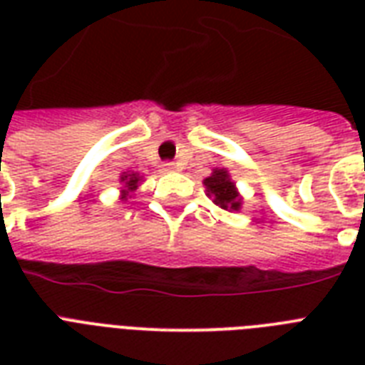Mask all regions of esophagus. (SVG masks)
Here are the masks:
<instances>
[{
    "mask_svg": "<svg viewBox=\"0 0 365 365\" xmlns=\"http://www.w3.org/2000/svg\"><path fill=\"white\" fill-rule=\"evenodd\" d=\"M163 170L176 172V170H182V166L178 165V163H165V165H163Z\"/></svg>",
    "mask_w": 365,
    "mask_h": 365,
    "instance_id": "1",
    "label": "esophagus"
}]
</instances>
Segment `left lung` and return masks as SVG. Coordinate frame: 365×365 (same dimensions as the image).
<instances>
[{
    "label": "left lung",
    "instance_id": "8db88e82",
    "mask_svg": "<svg viewBox=\"0 0 365 365\" xmlns=\"http://www.w3.org/2000/svg\"><path fill=\"white\" fill-rule=\"evenodd\" d=\"M202 183L206 187V195L222 210L239 212L242 208V197L237 189V183L231 180L227 168H214L210 176L202 180Z\"/></svg>",
    "mask_w": 365,
    "mask_h": 365
}]
</instances>
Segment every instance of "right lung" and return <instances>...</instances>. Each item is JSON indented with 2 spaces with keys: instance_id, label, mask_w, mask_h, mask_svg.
<instances>
[{
  "instance_id": "right-lung-1",
  "label": "right lung",
  "mask_w": 365,
  "mask_h": 365,
  "mask_svg": "<svg viewBox=\"0 0 365 365\" xmlns=\"http://www.w3.org/2000/svg\"><path fill=\"white\" fill-rule=\"evenodd\" d=\"M143 182V176H140L138 172L126 170L121 172V176H119V183H121V200L130 199L134 191L140 187V183Z\"/></svg>"
}]
</instances>
